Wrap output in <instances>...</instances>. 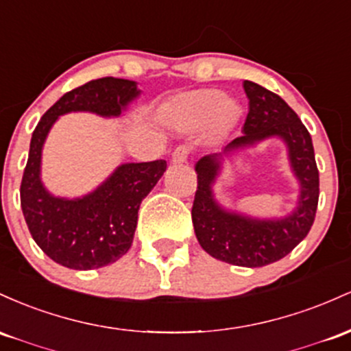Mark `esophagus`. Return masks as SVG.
I'll use <instances>...</instances> for the list:
<instances>
[{"instance_id": "1", "label": "esophagus", "mask_w": 351, "mask_h": 351, "mask_svg": "<svg viewBox=\"0 0 351 351\" xmlns=\"http://www.w3.org/2000/svg\"><path fill=\"white\" fill-rule=\"evenodd\" d=\"M189 156H191V147L189 145H179L172 152V162L174 164H184L187 162Z\"/></svg>"}]
</instances>
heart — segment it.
<instances>
[{
  "label": "heart",
  "instance_id": "1",
  "mask_svg": "<svg viewBox=\"0 0 351 351\" xmlns=\"http://www.w3.org/2000/svg\"><path fill=\"white\" fill-rule=\"evenodd\" d=\"M171 123L180 131L210 129L215 136L227 134L237 124L240 108L234 101L226 99L219 89H195L179 94L167 108Z\"/></svg>",
  "mask_w": 351,
  "mask_h": 351
}]
</instances>
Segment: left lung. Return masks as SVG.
<instances>
[{"instance_id":"1","label":"left lung","mask_w":351,"mask_h":351,"mask_svg":"<svg viewBox=\"0 0 351 351\" xmlns=\"http://www.w3.org/2000/svg\"><path fill=\"white\" fill-rule=\"evenodd\" d=\"M243 90L249 97L243 136L232 141L227 149L280 136L289 145L292 167L302 184L298 207L282 220H252L227 214L214 202L210 192L219 160L215 156H207L195 165L192 223L200 247L214 258L239 267H263L280 261L306 237L317 214L320 177L312 137L293 109L278 94L252 81L243 82Z\"/></svg>"}]
</instances>
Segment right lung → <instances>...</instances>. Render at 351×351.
I'll return each mask as SVG.
<instances>
[{
    "label": "right lung",
    "instance_id": "obj_1",
    "mask_svg": "<svg viewBox=\"0 0 351 351\" xmlns=\"http://www.w3.org/2000/svg\"><path fill=\"white\" fill-rule=\"evenodd\" d=\"M137 94L134 81L111 76L93 80L54 102L34 129L19 189L21 208L34 242L59 265L93 270L119 261L132 245L141 202L162 177L167 162L124 164L93 194L64 200L49 195L39 180L43 143L61 114L119 116Z\"/></svg>",
    "mask_w": 351,
    "mask_h": 351
}]
</instances>
